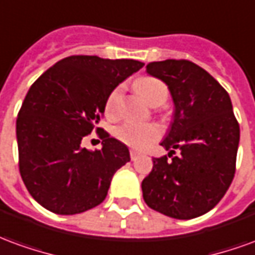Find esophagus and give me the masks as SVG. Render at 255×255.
<instances>
[{"mask_svg": "<svg viewBox=\"0 0 255 255\" xmlns=\"http://www.w3.org/2000/svg\"><path fill=\"white\" fill-rule=\"evenodd\" d=\"M129 157H131V160L135 161L139 157V153L138 151H135V150H131V151H129Z\"/></svg>", "mask_w": 255, "mask_h": 255, "instance_id": "esophagus-1", "label": "esophagus"}]
</instances>
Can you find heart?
Masks as SVG:
<instances>
[{"label":"heart","mask_w":255,"mask_h":255,"mask_svg":"<svg viewBox=\"0 0 255 255\" xmlns=\"http://www.w3.org/2000/svg\"><path fill=\"white\" fill-rule=\"evenodd\" d=\"M133 86L138 91V94L150 105H162L168 100L169 90L161 79L154 78V76H142L133 83ZM122 94L123 89L120 86H117L116 89L112 90L111 94L106 98L105 115L111 120L119 117ZM161 133H162L161 128L153 123H147V124L124 123L120 127L116 128L115 136L131 149L146 150L161 138Z\"/></svg>","instance_id":"heart-1"}]
</instances>
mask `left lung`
<instances>
[{"instance_id": "1", "label": "left lung", "mask_w": 255, "mask_h": 255, "mask_svg": "<svg viewBox=\"0 0 255 255\" xmlns=\"http://www.w3.org/2000/svg\"><path fill=\"white\" fill-rule=\"evenodd\" d=\"M146 71L168 84L175 119L161 143L171 151L153 158V169L142 182L144 202L173 219L202 216L221 201L235 175L241 129L230 95L188 60L149 63ZM175 149L181 154L173 157Z\"/></svg>"}]
</instances>
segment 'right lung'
Masks as SVG:
<instances>
[{
    "label": "right lung",
    "mask_w": 255,
    "mask_h": 255,
    "mask_svg": "<svg viewBox=\"0 0 255 255\" xmlns=\"http://www.w3.org/2000/svg\"><path fill=\"white\" fill-rule=\"evenodd\" d=\"M143 65L127 58L69 56L32 83L16 120L19 171L43 208L76 214L105 199L129 151L98 127L100 117L112 90ZM93 130L103 139V149L90 152L81 139Z\"/></svg>",
    "instance_id": "obj_1"
}]
</instances>
